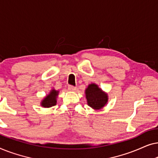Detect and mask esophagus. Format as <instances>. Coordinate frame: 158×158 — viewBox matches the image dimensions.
<instances>
[{
	"mask_svg": "<svg viewBox=\"0 0 158 158\" xmlns=\"http://www.w3.org/2000/svg\"><path fill=\"white\" fill-rule=\"evenodd\" d=\"M68 89L70 90H76V87L73 85H68Z\"/></svg>",
	"mask_w": 158,
	"mask_h": 158,
	"instance_id": "34e87169",
	"label": "esophagus"
}]
</instances>
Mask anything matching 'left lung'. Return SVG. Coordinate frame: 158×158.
Instances as JSON below:
<instances>
[{"mask_svg":"<svg viewBox=\"0 0 158 158\" xmlns=\"http://www.w3.org/2000/svg\"><path fill=\"white\" fill-rule=\"evenodd\" d=\"M88 104L94 109L103 107L108 101L107 94L103 93L96 84H90L85 90Z\"/></svg>","mask_w":158,"mask_h":158,"instance_id":"left-lung-1","label":"left lung"}]
</instances>
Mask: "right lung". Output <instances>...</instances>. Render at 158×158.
Listing matches in <instances>:
<instances>
[{
	"instance_id": "1",
	"label": "right lung",
	"mask_w": 158,
	"mask_h": 158,
	"mask_svg": "<svg viewBox=\"0 0 158 158\" xmlns=\"http://www.w3.org/2000/svg\"><path fill=\"white\" fill-rule=\"evenodd\" d=\"M58 95V91H56L55 90H52L50 92V94L47 95V96L45 98L42 102V106L46 108H49L56 105L57 101H56V98H57Z\"/></svg>"
}]
</instances>
